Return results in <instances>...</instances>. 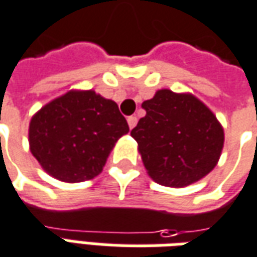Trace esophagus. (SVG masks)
<instances>
[{
  "label": "esophagus",
  "mask_w": 257,
  "mask_h": 257,
  "mask_svg": "<svg viewBox=\"0 0 257 257\" xmlns=\"http://www.w3.org/2000/svg\"><path fill=\"white\" fill-rule=\"evenodd\" d=\"M136 123H138V118H136V116H135V115L129 116V118H128V125H129V128L134 129L135 126H136Z\"/></svg>",
  "instance_id": "obj_1"
}]
</instances>
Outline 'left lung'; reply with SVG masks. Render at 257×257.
<instances>
[{
    "label": "left lung",
    "mask_w": 257,
    "mask_h": 257,
    "mask_svg": "<svg viewBox=\"0 0 257 257\" xmlns=\"http://www.w3.org/2000/svg\"><path fill=\"white\" fill-rule=\"evenodd\" d=\"M142 107L146 115L131 135L154 182L185 188L204 178L217 166L224 146V129L196 96L161 89Z\"/></svg>",
    "instance_id": "1"
}]
</instances>
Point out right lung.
Wrapping results in <instances>:
<instances>
[{"instance_id":"obj_1","label":"right lung","mask_w":257,"mask_h":257,"mask_svg":"<svg viewBox=\"0 0 257 257\" xmlns=\"http://www.w3.org/2000/svg\"><path fill=\"white\" fill-rule=\"evenodd\" d=\"M128 132L115 101L94 90H69L32 116L29 146L48 175L75 184L97 177Z\"/></svg>"}]
</instances>
